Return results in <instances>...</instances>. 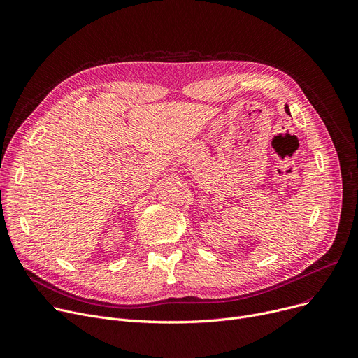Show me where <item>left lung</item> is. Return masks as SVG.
<instances>
[{"label":"left lung","mask_w":358,"mask_h":358,"mask_svg":"<svg viewBox=\"0 0 358 358\" xmlns=\"http://www.w3.org/2000/svg\"><path fill=\"white\" fill-rule=\"evenodd\" d=\"M286 111H287V113H289V108H287V107H286ZM289 115H290V113H289Z\"/></svg>","instance_id":"obj_1"}]
</instances>
